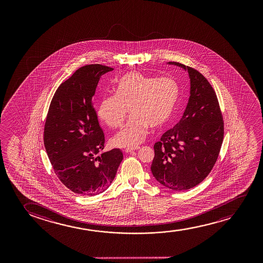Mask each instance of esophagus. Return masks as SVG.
Returning a JSON list of instances; mask_svg holds the SVG:
<instances>
[{
  "mask_svg": "<svg viewBox=\"0 0 263 263\" xmlns=\"http://www.w3.org/2000/svg\"><path fill=\"white\" fill-rule=\"evenodd\" d=\"M140 147H136V148H126L125 149V153H133V152L137 151V150H138Z\"/></svg>",
  "mask_w": 263,
  "mask_h": 263,
  "instance_id": "obj_1",
  "label": "esophagus"
}]
</instances>
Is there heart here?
<instances>
[{
    "label": "heart",
    "instance_id": "heart-1",
    "mask_svg": "<svg viewBox=\"0 0 263 263\" xmlns=\"http://www.w3.org/2000/svg\"><path fill=\"white\" fill-rule=\"evenodd\" d=\"M116 95L101 99L98 115L116 128L128 122L116 134L111 143L116 147H135L146 137L149 126L160 127L172 118L180 98V88L172 77L155 78L139 72H130L117 82Z\"/></svg>",
    "mask_w": 263,
    "mask_h": 263
}]
</instances>
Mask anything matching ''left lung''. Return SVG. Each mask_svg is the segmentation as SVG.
I'll use <instances>...</instances> for the list:
<instances>
[{"mask_svg": "<svg viewBox=\"0 0 263 263\" xmlns=\"http://www.w3.org/2000/svg\"><path fill=\"white\" fill-rule=\"evenodd\" d=\"M187 71L191 90L182 118L156 142L151 171L156 180L174 191L197 186L216 163L223 138V117L216 92L195 69L168 62Z\"/></svg>", "mask_w": 263, "mask_h": 263, "instance_id": "left-lung-1", "label": "left lung"}]
</instances>
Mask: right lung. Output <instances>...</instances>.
Wrapping results in <instances>:
<instances>
[{"label": "right lung", "instance_id": "obj_1", "mask_svg": "<svg viewBox=\"0 0 263 263\" xmlns=\"http://www.w3.org/2000/svg\"><path fill=\"white\" fill-rule=\"evenodd\" d=\"M113 68L88 65L76 70L54 92L47 113L44 144L54 173L72 192L95 196L116 176L123 154L104 148V134L92 106L101 76Z\"/></svg>", "mask_w": 263, "mask_h": 263}]
</instances>
